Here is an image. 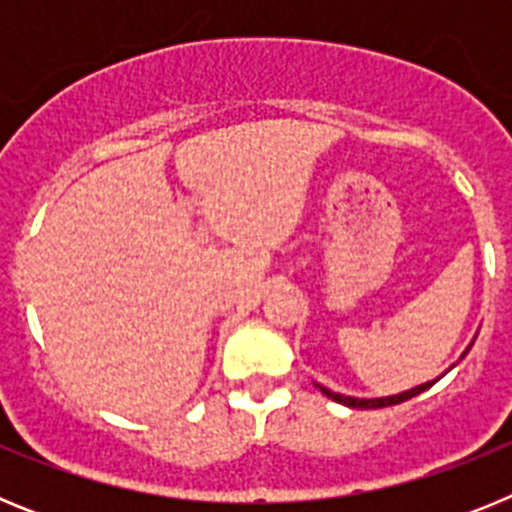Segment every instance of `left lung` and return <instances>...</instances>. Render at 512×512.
I'll return each mask as SVG.
<instances>
[{
  "mask_svg": "<svg viewBox=\"0 0 512 512\" xmlns=\"http://www.w3.org/2000/svg\"><path fill=\"white\" fill-rule=\"evenodd\" d=\"M469 348H472V346H469ZM469 348H467V351H464V356L469 354ZM464 356H461V359H464ZM431 384H436V382H425V384H420V387H413V390L402 392V395L379 397V400H356V397L338 395V392H330V390H325V387H320V392H323L325 397H330V400L341 402V405H348V408H364L366 410V408H390V405H400V402L410 400V397H415V395H420V392L428 390Z\"/></svg>",
  "mask_w": 512,
  "mask_h": 512,
  "instance_id": "obj_1",
  "label": "left lung"
}]
</instances>
